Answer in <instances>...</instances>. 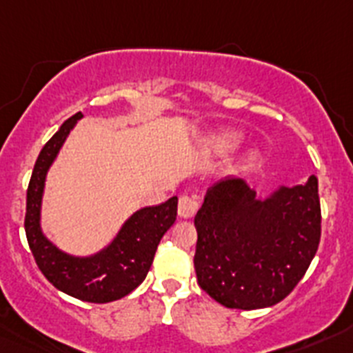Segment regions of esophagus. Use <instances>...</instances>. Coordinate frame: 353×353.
I'll return each instance as SVG.
<instances>
[{"mask_svg":"<svg viewBox=\"0 0 353 353\" xmlns=\"http://www.w3.org/2000/svg\"><path fill=\"white\" fill-rule=\"evenodd\" d=\"M199 205L196 201V198H191V196H180L179 199V215L183 217V219H191L194 217L196 212H198Z\"/></svg>","mask_w":353,"mask_h":353,"instance_id":"obj_1","label":"esophagus"}]
</instances>
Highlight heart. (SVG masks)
I'll list each match as a JSON object with an SVG mask.
<instances>
[{
	"mask_svg": "<svg viewBox=\"0 0 353 353\" xmlns=\"http://www.w3.org/2000/svg\"><path fill=\"white\" fill-rule=\"evenodd\" d=\"M240 141H242V132H239L236 129H230V127H226V129H219V130H215V132H212L207 138V141H205V148H207L210 154L226 155L230 154L232 150H235L236 146L240 145ZM260 161H261L260 150L256 148L249 150L248 154L242 157V161H240V170H244V171L252 170V168L256 166Z\"/></svg>",
	"mask_w": 353,
	"mask_h": 353,
	"instance_id": "b5f03b06",
	"label": "heart"
}]
</instances>
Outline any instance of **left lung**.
<instances>
[{"label":"left lung","instance_id":"8db88e82","mask_svg":"<svg viewBox=\"0 0 353 353\" xmlns=\"http://www.w3.org/2000/svg\"><path fill=\"white\" fill-rule=\"evenodd\" d=\"M318 180L258 198L242 179L210 187L194 217L198 285L232 310L281 302L304 277L322 235Z\"/></svg>","mask_w":353,"mask_h":353}]
</instances>
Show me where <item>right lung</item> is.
<instances>
[{
  "mask_svg": "<svg viewBox=\"0 0 353 353\" xmlns=\"http://www.w3.org/2000/svg\"><path fill=\"white\" fill-rule=\"evenodd\" d=\"M81 118V113L68 118L43 145L28 185L24 230L37 265L49 283L70 297L104 304L125 297L145 281L159 242L176 221L179 198L173 196L164 203L134 212L113 242L92 256H72L56 248L40 226L43 187L49 168Z\"/></svg>",
  "mask_w": 353,
  "mask_h": 353,
  "instance_id": "right-lung-1",
  "label": "right lung"
}]
</instances>
